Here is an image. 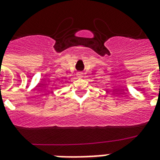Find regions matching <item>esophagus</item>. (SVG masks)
Segmentation results:
<instances>
[{"label": "esophagus", "mask_w": 160, "mask_h": 160, "mask_svg": "<svg viewBox=\"0 0 160 160\" xmlns=\"http://www.w3.org/2000/svg\"><path fill=\"white\" fill-rule=\"evenodd\" d=\"M83 76V74L81 72H78L77 73V77L78 78H81Z\"/></svg>", "instance_id": "obj_1"}]
</instances>
